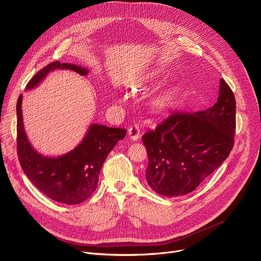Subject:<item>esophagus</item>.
<instances>
[{
    "mask_svg": "<svg viewBox=\"0 0 261 261\" xmlns=\"http://www.w3.org/2000/svg\"><path fill=\"white\" fill-rule=\"evenodd\" d=\"M128 133H129L130 138L132 140H137L140 137V128H139V126L136 125V124L131 126L128 130Z\"/></svg>",
    "mask_w": 261,
    "mask_h": 261,
    "instance_id": "34e87169",
    "label": "esophagus"
}]
</instances>
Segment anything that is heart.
Returning <instances> with one entry per match:
<instances>
[{
  "label": "heart",
  "mask_w": 261,
  "mask_h": 261,
  "mask_svg": "<svg viewBox=\"0 0 261 261\" xmlns=\"http://www.w3.org/2000/svg\"><path fill=\"white\" fill-rule=\"evenodd\" d=\"M170 104V97L168 95H162L156 101V105L160 108H166Z\"/></svg>",
  "instance_id": "heart-1"
}]
</instances>
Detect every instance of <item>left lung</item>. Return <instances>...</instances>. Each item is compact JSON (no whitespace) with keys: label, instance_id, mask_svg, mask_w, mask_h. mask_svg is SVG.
I'll use <instances>...</instances> for the list:
<instances>
[{"label":"left lung","instance_id":"obj_1","mask_svg":"<svg viewBox=\"0 0 261 261\" xmlns=\"http://www.w3.org/2000/svg\"><path fill=\"white\" fill-rule=\"evenodd\" d=\"M234 133L236 98L222 79L212 107L194 114L174 111L143 134L147 185L168 197L194 191L229 156Z\"/></svg>","mask_w":261,"mask_h":261}]
</instances>
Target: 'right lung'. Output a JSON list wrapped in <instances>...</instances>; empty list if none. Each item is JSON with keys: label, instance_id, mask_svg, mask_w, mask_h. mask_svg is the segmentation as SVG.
Returning a JSON list of instances; mask_svg holds the SVG:
<instances>
[{"label": "right lung", "instance_id": "add662e5", "mask_svg": "<svg viewBox=\"0 0 261 261\" xmlns=\"http://www.w3.org/2000/svg\"><path fill=\"white\" fill-rule=\"evenodd\" d=\"M68 69L81 75L89 70L81 66L53 62L37 72L25 89L38 86L50 71ZM22 95L18 97L17 115V155L23 172L44 195L55 201L77 204L88 199L96 190L99 173L107 155L119 140L124 139L127 130L109 128L99 124L90 126L83 141L71 152L57 157L42 156L31 145L24 132L21 114Z\"/></svg>", "mask_w": 261, "mask_h": 261}]
</instances>
